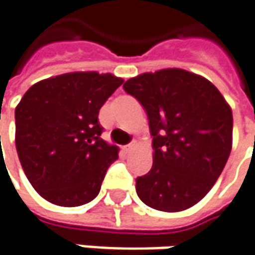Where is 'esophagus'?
Masks as SVG:
<instances>
[{
    "mask_svg": "<svg viewBox=\"0 0 255 255\" xmlns=\"http://www.w3.org/2000/svg\"><path fill=\"white\" fill-rule=\"evenodd\" d=\"M135 147H137V142L134 141V142H131V144H128V145H126V147H124V149H126L127 152H129V151H132V149L135 148Z\"/></svg>",
    "mask_w": 255,
    "mask_h": 255,
    "instance_id": "obj_1",
    "label": "esophagus"
}]
</instances>
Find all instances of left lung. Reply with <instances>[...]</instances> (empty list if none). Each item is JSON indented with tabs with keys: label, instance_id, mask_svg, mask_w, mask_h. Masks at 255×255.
<instances>
[{
	"label": "left lung",
	"instance_id": "left-lung-1",
	"mask_svg": "<svg viewBox=\"0 0 255 255\" xmlns=\"http://www.w3.org/2000/svg\"><path fill=\"white\" fill-rule=\"evenodd\" d=\"M148 117L152 167L139 200L165 213L195 205L213 188L233 147V113L207 78L181 68L144 72L124 84Z\"/></svg>",
	"mask_w": 255,
	"mask_h": 255
}]
</instances>
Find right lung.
Wrapping results in <instances>:
<instances>
[{
  "label": "right lung",
  "instance_id": "obj_1",
  "mask_svg": "<svg viewBox=\"0 0 255 255\" xmlns=\"http://www.w3.org/2000/svg\"><path fill=\"white\" fill-rule=\"evenodd\" d=\"M124 83L113 74L78 71L34 84L15 108V145L34 190L61 207L100 193L118 147L101 138L98 113Z\"/></svg>",
  "mask_w": 255,
  "mask_h": 255
}]
</instances>
